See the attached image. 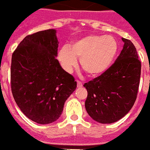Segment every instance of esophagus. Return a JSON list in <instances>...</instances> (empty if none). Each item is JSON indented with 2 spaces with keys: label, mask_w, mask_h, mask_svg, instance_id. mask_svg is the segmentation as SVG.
<instances>
[{
  "label": "esophagus",
  "mask_w": 150,
  "mask_h": 150,
  "mask_svg": "<svg viewBox=\"0 0 150 150\" xmlns=\"http://www.w3.org/2000/svg\"><path fill=\"white\" fill-rule=\"evenodd\" d=\"M76 84H77V87L81 88L83 86V84H82V82H81L80 81H76Z\"/></svg>",
  "instance_id": "obj_1"
}]
</instances>
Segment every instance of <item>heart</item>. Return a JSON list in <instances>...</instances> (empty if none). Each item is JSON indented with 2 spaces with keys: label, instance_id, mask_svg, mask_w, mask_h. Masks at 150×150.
Masks as SVG:
<instances>
[{
  "label": "heart",
  "instance_id": "obj_1",
  "mask_svg": "<svg viewBox=\"0 0 150 150\" xmlns=\"http://www.w3.org/2000/svg\"><path fill=\"white\" fill-rule=\"evenodd\" d=\"M118 44L110 35H88L64 46L58 52V59L64 69L70 72L79 58L80 66L90 76L104 73L116 55Z\"/></svg>",
  "mask_w": 150,
  "mask_h": 150
}]
</instances>
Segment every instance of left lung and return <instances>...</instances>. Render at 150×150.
<instances>
[{"instance_id":"obj_1","label":"left lung","mask_w":150,"mask_h":150,"mask_svg":"<svg viewBox=\"0 0 150 150\" xmlns=\"http://www.w3.org/2000/svg\"><path fill=\"white\" fill-rule=\"evenodd\" d=\"M123 48L115 62L100 76L84 84L85 108L92 119L112 123L127 115L137 99L141 62L134 45L122 38Z\"/></svg>"}]
</instances>
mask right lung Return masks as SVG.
Masks as SVG:
<instances>
[{"mask_svg":"<svg viewBox=\"0 0 150 150\" xmlns=\"http://www.w3.org/2000/svg\"><path fill=\"white\" fill-rule=\"evenodd\" d=\"M58 47L56 31L48 29L28 35L12 56V96L21 111L39 124L56 121L76 88L55 58Z\"/></svg>","mask_w":150,"mask_h":150,"instance_id":"1","label":"right lung"}]
</instances>
